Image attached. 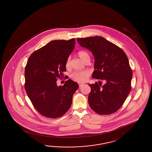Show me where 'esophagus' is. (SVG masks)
I'll return each mask as SVG.
<instances>
[{"instance_id":"1","label":"esophagus","mask_w":152,"mask_h":152,"mask_svg":"<svg viewBox=\"0 0 152 152\" xmlns=\"http://www.w3.org/2000/svg\"><path fill=\"white\" fill-rule=\"evenodd\" d=\"M83 86H84V84H83V83H79V86L80 87H82Z\"/></svg>"}]
</instances>
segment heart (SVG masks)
<instances>
[{"mask_svg": "<svg viewBox=\"0 0 152 152\" xmlns=\"http://www.w3.org/2000/svg\"><path fill=\"white\" fill-rule=\"evenodd\" d=\"M77 55L78 57L80 58L83 62L86 60V58L89 57V55L87 52L84 50H80L77 53ZM65 66L66 69H69L70 67V57L67 58L65 63ZM90 72L88 70H83V71H79L73 72L72 74V79H74L76 82L79 83H83L86 82L88 80L89 77Z\"/></svg>", "mask_w": 152, "mask_h": 152, "instance_id": "1", "label": "heart"}]
</instances>
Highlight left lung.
Segmentation results:
<instances>
[{"mask_svg": "<svg viewBox=\"0 0 152 152\" xmlns=\"http://www.w3.org/2000/svg\"><path fill=\"white\" fill-rule=\"evenodd\" d=\"M80 45L89 49L95 58L92 77L106 83L89 84L90 107L100 115L117 111L123 105L131 89L132 72L125 53L102 37L77 38Z\"/></svg>", "mask_w": 152, "mask_h": 152, "instance_id": "obj_1", "label": "left lung"}]
</instances>
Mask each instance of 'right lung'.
Returning a JSON list of instances; mask_svg holds the SVG:
<instances>
[{
	"instance_id": "add662e5",
	"label": "right lung",
	"mask_w": 152,
	"mask_h": 152,
	"mask_svg": "<svg viewBox=\"0 0 152 152\" xmlns=\"http://www.w3.org/2000/svg\"><path fill=\"white\" fill-rule=\"evenodd\" d=\"M75 42V39L53 40L29 57L25 70V88L35 109L46 117L55 119L64 115L79 88L70 79L63 86H58L56 83L66 72L65 63Z\"/></svg>"
}]
</instances>
